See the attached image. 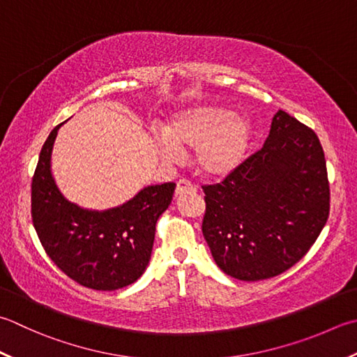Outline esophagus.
Instances as JSON below:
<instances>
[{
	"label": "esophagus",
	"mask_w": 357,
	"mask_h": 357,
	"mask_svg": "<svg viewBox=\"0 0 357 357\" xmlns=\"http://www.w3.org/2000/svg\"><path fill=\"white\" fill-rule=\"evenodd\" d=\"M195 192H197V187H195L192 183H188V181H185V179H181V181H178L174 195H176V198H178V197H183V195L195 193Z\"/></svg>",
	"instance_id": "obj_1"
}]
</instances>
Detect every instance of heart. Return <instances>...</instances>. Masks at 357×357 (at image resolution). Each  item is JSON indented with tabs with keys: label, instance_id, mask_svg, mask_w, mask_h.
Returning <instances> with one entry per match:
<instances>
[{
	"label": "heart",
	"instance_id": "1",
	"mask_svg": "<svg viewBox=\"0 0 357 357\" xmlns=\"http://www.w3.org/2000/svg\"><path fill=\"white\" fill-rule=\"evenodd\" d=\"M250 123L244 116L216 105H198L181 111L155 136L160 155L174 159L179 150L195 149L193 160L208 178L226 176L238 167L250 144Z\"/></svg>",
	"mask_w": 357,
	"mask_h": 357
}]
</instances>
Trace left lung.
I'll return each instance as SVG.
<instances>
[{
    "label": "left lung",
    "instance_id": "8db88e82",
    "mask_svg": "<svg viewBox=\"0 0 357 357\" xmlns=\"http://www.w3.org/2000/svg\"><path fill=\"white\" fill-rule=\"evenodd\" d=\"M202 235L218 268L244 282L294 266L330 215L324 149L316 132L278 109L266 142L218 184L204 185Z\"/></svg>",
    "mask_w": 357,
    "mask_h": 357
}]
</instances>
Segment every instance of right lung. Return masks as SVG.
I'll return each mask as SVG.
<instances>
[{
    "mask_svg": "<svg viewBox=\"0 0 357 357\" xmlns=\"http://www.w3.org/2000/svg\"><path fill=\"white\" fill-rule=\"evenodd\" d=\"M61 123L47 136L32 178V222L49 258L85 288L114 291L135 283L149 266L156 222L170 206L176 184L142 188L108 211L69 202L51 173L52 145Z\"/></svg>",
    "mask_w": 357,
    "mask_h": 357,
    "instance_id": "add662e5",
    "label": "right lung"
}]
</instances>
